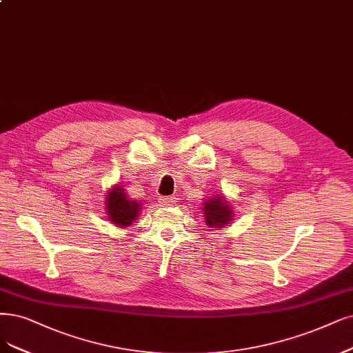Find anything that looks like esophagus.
Masks as SVG:
<instances>
[{
	"instance_id": "34e87169",
	"label": "esophagus",
	"mask_w": 353,
	"mask_h": 353,
	"mask_svg": "<svg viewBox=\"0 0 353 353\" xmlns=\"http://www.w3.org/2000/svg\"><path fill=\"white\" fill-rule=\"evenodd\" d=\"M159 201H160L161 205L170 206V205H173V203L177 202V198H176V196H161Z\"/></svg>"
}]
</instances>
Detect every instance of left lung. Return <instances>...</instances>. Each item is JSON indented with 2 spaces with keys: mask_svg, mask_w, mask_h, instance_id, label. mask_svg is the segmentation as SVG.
I'll list each match as a JSON object with an SVG mask.
<instances>
[{
  "mask_svg": "<svg viewBox=\"0 0 353 353\" xmlns=\"http://www.w3.org/2000/svg\"><path fill=\"white\" fill-rule=\"evenodd\" d=\"M202 211L205 214V223L212 228L227 227L234 216L232 206L223 194H215V196L208 198L206 202H203Z\"/></svg>",
  "mask_w": 353,
  "mask_h": 353,
  "instance_id": "8db88e82",
  "label": "left lung"
}]
</instances>
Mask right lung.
<instances>
[{"label": "right lung", "mask_w": 353, "mask_h": 353, "mask_svg": "<svg viewBox=\"0 0 353 353\" xmlns=\"http://www.w3.org/2000/svg\"><path fill=\"white\" fill-rule=\"evenodd\" d=\"M141 202L128 198L125 189L121 185H116L108 192L106 211L112 224L126 228L135 223L141 211Z\"/></svg>", "instance_id": "add662e5"}]
</instances>
